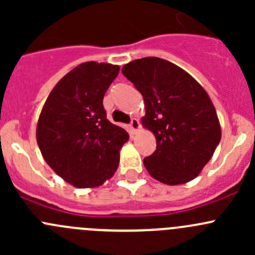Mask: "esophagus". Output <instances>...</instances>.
<instances>
[{"label": "esophagus", "instance_id": "34e87169", "mask_svg": "<svg viewBox=\"0 0 255 255\" xmlns=\"http://www.w3.org/2000/svg\"><path fill=\"white\" fill-rule=\"evenodd\" d=\"M138 129H139V121L137 118H132V121L129 123V132L135 133Z\"/></svg>", "mask_w": 255, "mask_h": 255}]
</instances>
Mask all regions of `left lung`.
<instances>
[{
	"label": "left lung",
	"instance_id": "obj_1",
	"mask_svg": "<svg viewBox=\"0 0 255 255\" xmlns=\"http://www.w3.org/2000/svg\"><path fill=\"white\" fill-rule=\"evenodd\" d=\"M122 74L142 94L143 123L156 138V150L144 158L148 173L166 185L195 179L221 140L207 92L181 68L155 56L126 64Z\"/></svg>",
	"mask_w": 255,
	"mask_h": 255
}]
</instances>
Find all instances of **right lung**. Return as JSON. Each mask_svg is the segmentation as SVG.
I'll return each mask as SVG.
<instances>
[{
	"mask_svg": "<svg viewBox=\"0 0 255 255\" xmlns=\"http://www.w3.org/2000/svg\"><path fill=\"white\" fill-rule=\"evenodd\" d=\"M120 68L106 63L80 64L51 90L40 112L37 143L48 165L79 189L96 187L112 177L122 145L129 139L110 122L104 96Z\"/></svg>",
	"mask_w": 255,
	"mask_h": 255,
	"instance_id": "add662e5",
	"label": "right lung"
}]
</instances>
